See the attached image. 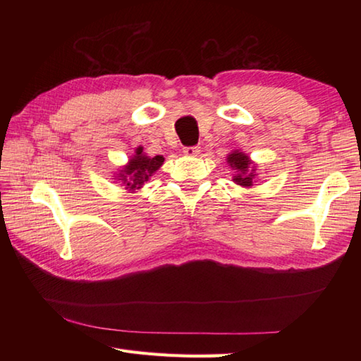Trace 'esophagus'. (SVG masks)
<instances>
[{
    "mask_svg": "<svg viewBox=\"0 0 361 361\" xmlns=\"http://www.w3.org/2000/svg\"><path fill=\"white\" fill-rule=\"evenodd\" d=\"M183 153H185L186 157H197L198 153H200V149L195 147V145H194V147H185V149H183Z\"/></svg>",
    "mask_w": 361,
    "mask_h": 361,
    "instance_id": "obj_1",
    "label": "esophagus"
}]
</instances>
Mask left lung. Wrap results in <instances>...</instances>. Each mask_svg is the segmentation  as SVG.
Instances as JSON below:
<instances>
[{"label": "left lung", "mask_w": 361, "mask_h": 361, "mask_svg": "<svg viewBox=\"0 0 361 361\" xmlns=\"http://www.w3.org/2000/svg\"><path fill=\"white\" fill-rule=\"evenodd\" d=\"M226 161L228 164L233 167V171H235V175L233 176V181L235 185L243 186V188L252 186L257 173H256V166L252 164V161L250 159L248 155H245L243 152L234 150L229 153Z\"/></svg>", "instance_id": "left-lung-1"}]
</instances>
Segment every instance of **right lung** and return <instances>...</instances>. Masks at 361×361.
Returning <instances> with one entry per match:
<instances>
[{"label": "right lung", "mask_w": 361, "mask_h": 361, "mask_svg": "<svg viewBox=\"0 0 361 361\" xmlns=\"http://www.w3.org/2000/svg\"><path fill=\"white\" fill-rule=\"evenodd\" d=\"M164 158L163 155H157V157H147L142 152V147H137L135 155L130 158L127 166L121 169V172L118 173L121 180V186H126L128 190H136L141 189L145 181H149L150 176L155 173L158 169L163 166Z\"/></svg>", "instance_id": "1"}]
</instances>
